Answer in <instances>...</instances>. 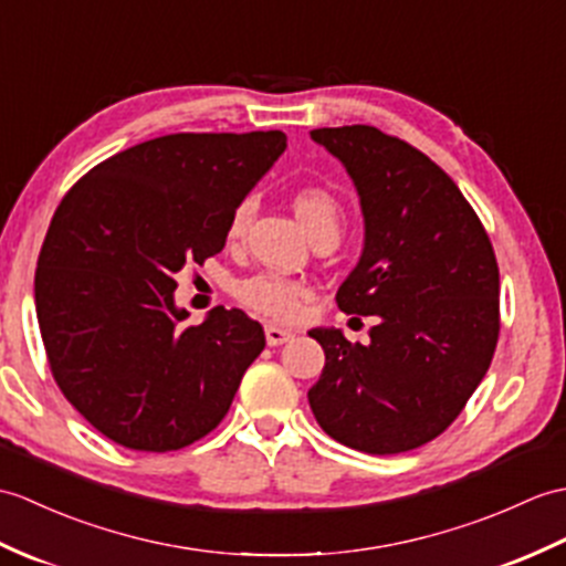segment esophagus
<instances>
[{"mask_svg": "<svg viewBox=\"0 0 566 566\" xmlns=\"http://www.w3.org/2000/svg\"><path fill=\"white\" fill-rule=\"evenodd\" d=\"M294 337L292 331H286V327H277V325H265V339L270 347H277V345H284L289 343V339Z\"/></svg>", "mask_w": 566, "mask_h": 566, "instance_id": "obj_1", "label": "esophagus"}]
</instances>
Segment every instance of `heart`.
<instances>
[{
  "label": "heart",
  "instance_id": "heart-1",
  "mask_svg": "<svg viewBox=\"0 0 566 566\" xmlns=\"http://www.w3.org/2000/svg\"><path fill=\"white\" fill-rule=\"evenodd\" d=\"M294 212L298 221L304 223V229L315 233L318 229H339V221H343V207L335 200V197L323 190V188H304L294 195ZM253 219V200H243L235 205V209L229 217L227 227V239L239 241L245 233L248 223ZM235 294L243 301L245 306H251L258 313H265L270 318L289 321L294 318L301 308V301L308 296L306 286L294 280L280 277V274L262 272L255 277L243 280L235 286Z\"/></svg>",
  "mask_w": 566,
  "mask_h": 566
}]
</instances>
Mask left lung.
Returning a JSON list of instances; mask_svg holds the SVG:
<instances>
[{
    "label": "left lung",
    "instance_id": "8db88e82",
    "mask_svg": "<svg viewBox=\"0 0 566 566\" xmlns=\"http://www.w3.org/2000/svg\"><path fill=\"white\" fill-rule=\"evenodd\" d=\"M359 195L364 248L337 306L376 315L369 345L337 327L308 390L327 437L392 455L437 439L480 386L499 337V268L490 235L429 156L371 125L311 129Z\"/></svg>",
    "mask_w": 566,
    "mask_h": 566
}]
</instances>
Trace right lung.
<instances>
[{"label":"right lung","instance_id":"right-lung-1","mask_svg":"<svg viewBox=\"0 0 566 566\" xmlns=\"http://www.w3.org/2000/svg\"><path fill=\"white\" fill-rule=\"evenodd\" d=\"M284 149L280 129L166 135L64 195L38 255L35 313L60 390L103 437L178 451L229 412L265 333L223 306L188 325L176 274L221 253L235 205Z\"/></svg>","mask_w":566,"mask_h":566}]
</instances>
